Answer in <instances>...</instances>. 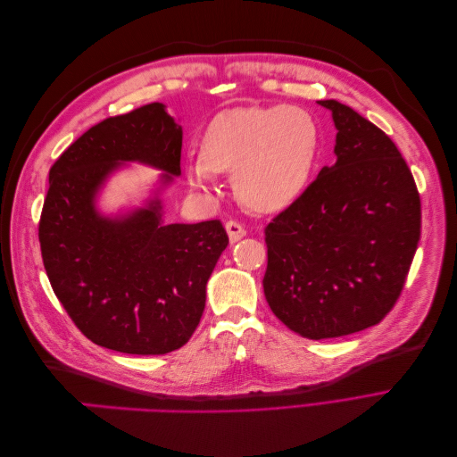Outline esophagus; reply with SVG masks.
Instances as JSON below:
<instances>
[{"label":"esophagus","mask_w":457,"mask_h":457,"mask_svg":"<svg viewBox=\"0 0 457 457\" xmlns=\"http://www.w3.org/2000/svg\"><path fill=\"white\" fill-rule=\"evenodd\" d=\"M225 228H227L230 244H237L238 240H242L245 237V228L240 223H237V220H228Z\"/></svg>","instance_id":"34e87169"}]
</instances>
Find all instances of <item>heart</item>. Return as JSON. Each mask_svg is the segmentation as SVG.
<instances>
[{
  "instance_id": "heart-1",
  "label": "heart",
  "mask_w": 457,
  "mask_h": 457,
  "mask_svg": "<svg viewBox=\"0 0 457 457\" xmlns=\"http://www.w3.org/2000/svg\"><path fill=\"white\" fill-rule=\"evenodd\" d=\"M314 116L299 106H242L215 116L187 163L188 183L210 190L213 173H232L238 200L261 213L282 212L305 192L320 154Z\"/></svg>"
}]
</instances>
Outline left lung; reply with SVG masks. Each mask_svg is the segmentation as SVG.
I'll return each mask as SVG.
<instances>
[{
  "label": "left lung",
  "mask_w": 457,
  "mask_h": 457,
  "mask_svg": "<svg viewBox=\"0 0 457 457\" xmlns=\"http://www.w3.org/2000/svg\"><path fill=\"white\" fill-rule=\"evenodd\" d=\"M336 163L265 228L270 311L307 339L379 324L403 292L421 234V202L396 145L339 101Z\"/></svg>",
  "instance_id": "1"
}]
</instances>
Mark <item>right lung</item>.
I'll list each match as a JSON object with an SVG mask.
<instances>
[{
    "label": "right lung",
    "instance_id": "right-lung-1",
    "mask_svg": "<svg viewBox=\"0 0 457 457\" xmlns=\"http://www.w3.org/2000/svg\"><path fill=\"white\" fill-rule=\"evenodd\" d=\"M183 128L152 103L108 118L49 171L39 245L54 295L87 339L128 354H165L195 334L205 286L228 237L219 220L165 223L162 192L181 175ZM126 162L162 171L139 208L104 214L98 196Z\"/></svg>",
    "mask_w": 457,
    "mask_h": 457
}]
</instances>
